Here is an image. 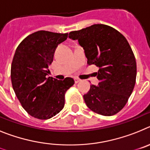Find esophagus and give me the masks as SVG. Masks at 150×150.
Returning <instances> with one entry per match:
<instances>
[{"mask_svg":"<svg viewBox=\"0 0 150 150\" xmlns=\"http://www.w3.org/2000/svg\"><path fill=\"white\" fill-rule=\"evenodd\" d=\"M81 79H78V78H75V83H79V82H80L81 81Z\"/></svg>","mask_w":150,"mask_h":150,"instance_id":"esophagus-1","label":"esophagus"}]
</instances>
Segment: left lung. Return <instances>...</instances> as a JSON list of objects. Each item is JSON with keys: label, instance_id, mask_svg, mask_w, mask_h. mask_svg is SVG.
<instances>
[{"label": "left lung", "instance_id": "left-lung-1", "mask_svg": "<svg viewBox=\"0 0 150 150\" xmlns=\"http://www.w3.org/2000/svg\"><path fill=\"white\" fill-rule=\"evenodd\" d=\"M69 38L78 40L84 48L89 66L99 67V86L92 84L84 95L86 105L105 116L120 112L132 93L137 76L136 59L127 39L103 24L71 32Z\"/></svg>", "mask_w": 150, "mask_h": 150}]
</instances>
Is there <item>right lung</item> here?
I'll return each mask as SVG.
<instances>
[{"instance_id": "1", "label": "right lung", "mask_w": 150, "mask_h": 150, "mask_svg": "<svg viewBox=\"0 0 150 150\" xmlns=\"http://www.w3.org/2000/svg\"><path fill=\"white\" fill-rule=\"evenodd\" d=\"M68 33L38 31L19 44L11 64L13 88L23 109L38 119L46 120L63 109L65 94L75 84L71 78L63 81L47 78L58 44Z\"/></svg>"}]
</instances>
